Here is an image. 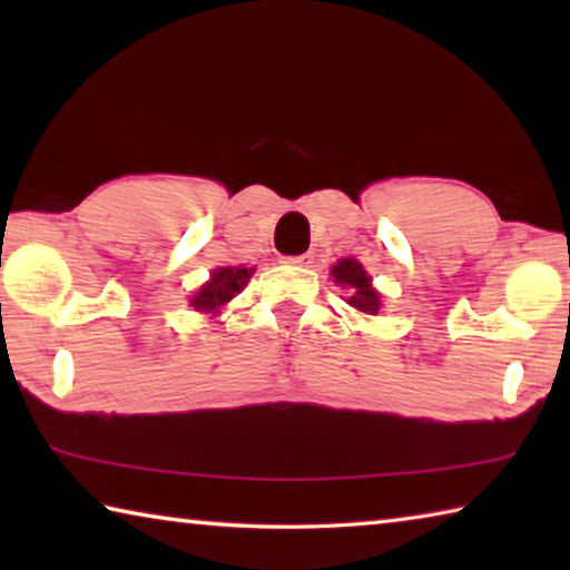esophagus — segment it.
<instances>
[{
	"mask_svg": "<svg viewBox=\"0 0 570 570\" xmlns=\"http://www.w3.org/2000/svg\"><path fill=\"white\" fill-rule=\"evenodd\" d=\"M286 264H292V266H312L314 264V256L312 254H298V256H286L284 258Z\"/></svg>",
	"mask_w": 570,
	"mask_h": 570,
	"instance_id": "obj_1",
	"label": "esophagus"
}]
</instances>
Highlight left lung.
I'll return each mask as SVG.
<instances>
[{"mask_svg":"<svg viewBox=\"0 0 570 570\" xmlns=\"http://www.w3.org/2000/svg\"><path fill=\"white\" fill-rule=\"evenodd\" d=\"M332 276L336 284L350 288V298H346V304H352L364 314L380 312V294L372 288V278L366 276L360 262H354V258H342V262L332 268Z\"/></svg>","mask_w":570,"mask_h":570,"instance_id":"1","label":"left lung"}]
</instances>
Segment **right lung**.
Wrapping results in <instances>:
<instances>
[{
  "mask_svg": "<svg viewBox=\"0 0 570 570\" xmlns=\"http://www.w3.org/2000/svg\"><path fill=\"white\" fill-rule=\"evenodd\" d=\"M246 282H248V268H240V266L216 268V272L210 274V282L200 288L196 296H193L190 304L196 306L198 312H216L218 306H224L236 294L244 292Z\"/></svg>",
  "mask_w": 570,
  "mask_h": 570,
  "instance_id": "add662e5",
  "label": "right lung"
}]
</instances>
